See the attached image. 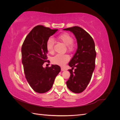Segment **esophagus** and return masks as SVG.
Segmentation results:
<instances>
[{
    "label": "esophagus",
    "mask_w": 120,
    "mask_h": 120,
    "mask_svg": "<svg viewBox=\"0 0 120 120\" xmlns=\"http://www.w3.org/2000/svg\"><path fill=\"white\" fill-rule=\"evenodd\" d=\"M65 70H64V68H61V71H64Z\"/></svg>",
    "instance_id": "1"
}]
</instances>
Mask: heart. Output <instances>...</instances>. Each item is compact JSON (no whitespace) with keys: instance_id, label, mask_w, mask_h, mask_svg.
<instances>
[{"instance_id":"1","label":"heart","mask_w":120,"mask_h":120,"mask_svg":"<svg viewBox=\"0 0 120 120\" xmlns=\"http://www.w3.org/2000/svg\"><path fill=\"white\" fill-rule=\"evenodd\" d=\"M57 39L67 45L69 51L73 52L75 49V46L72 44L74 38L72 36L68 33H64L59 35ZM54 41L52 38H49L46 42V48L49 53H52L53 52ZM70 60V57L67 54H57L52 59V62L54 64L64 66Z\"/></svg>"}]
</instances>
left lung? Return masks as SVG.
<instances>
[{"mask_svg":"<svg viewBox=\"0 0 120 120\" xmlns=\"http://www.w3.org/2000/svg\"><path fill=\"white\" fill-rule=\"evenodd\" d=\"M72 32L78 43V49L68 63L71 68L70 79L67 82L68 88L75 93H80L88 86L95 68L96 52L94 40L88 32L79 26L64 29ZM75 68V71L72 70Z\"/></svg>","mask_w":120,"mask_h":120,"instance_id":"1","label":"left lung"}]
</instances>
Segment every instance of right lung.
<instances>
[{
	"label": "right lung",
	"instance_id": "1",
	"mask_svg": "<svg viewBox=\"0 0 120 120\" xmlns=\"http://www.w3.org/2000/svg\"><path fill=\"white\" fill-rule=\"evenodd\" d=\"M57 31L43 25L35 26L26 36L21 47L22 63L27 82L35 92L45 93L52 88L56 76L60 71L58 65L44 68L47 60L46 42Z\"/></svg>",
	"mask_w": 120,
	"mask_h": 120
}]
</instances>
